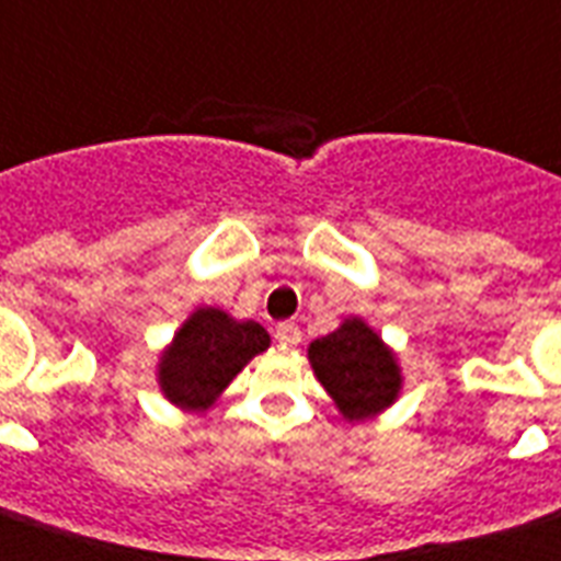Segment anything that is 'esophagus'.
<instances>
[{
	"instance_id": "34e87169",
	"label": "esophagus",
	"mask_w": 561,
	"mask_h": 561,
	"mask_svg": "<svg viewBox=\"0 0 561 561\" xmlns=\"http://www.w3.org/2000/svg\"><path fill=\"white\" fill-rule=\"evenodd\" d=\"M276 341H279L282 347H297L299 341H302V332H299L297 323H279L276 327Z\"/></svg>"
}]
</instances>
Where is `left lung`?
Listing matches in <instances>:
<instances>
[{"mask_svg":"<svg viewBox=\"0 0 561 561\" xmlns=\"http://www.w3.org/2000/svg\"><path fill=\"white\" fill-rule=\"evenodd\" d=\"M309 362L347 421L374 417L403 388L394 353L362 318H347L335 332L311 341Z\"/></svg>","mask_w":561,"mask_h":561,"instance_id":"obj_1","label":"left lung"}]
</instances>
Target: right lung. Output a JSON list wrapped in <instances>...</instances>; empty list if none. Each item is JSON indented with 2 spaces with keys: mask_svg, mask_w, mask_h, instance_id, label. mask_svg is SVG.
<instances>
[{
  "mask_svg": "<svg viewBox=\"0 0 561 561\" xmlns=\"http://www.w3.org/2000/svg\"><path fill=\"white\" fill-rule=\"evenodd\" d=\"M267 347L271 335L255 320H234L205 306L182 323L173 344L161 353L158 385L179 409L205 412L243 365Z\"/></svg>",
  "mask_w": 561,
  "mask_h": 561,
  "instance_id": "right-lung-1",
  "label": "right lung"
}]
</instances>
